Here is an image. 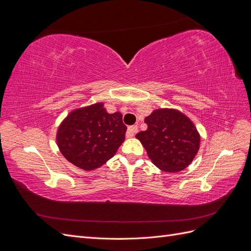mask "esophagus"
Masks as SVG:
<instances>
[{"label": "esophagus", "instance_id": "esophagus-1", "mask_svg": "<svg viewBox=\"0 0 251 251\" xmlns=\"http://www.w3.org/2000/svg\"><path fill=\"white\" fill-rule=\"evenodd\" d=\"M138 132V126H131L127 127V131H126V137L127 138H131L134 136V134H136Z\"/></svg>", "mask_w": 251, "mask_h": 251}]
</instances>
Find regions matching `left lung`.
<instances>
[{
	"label": "left lung",
	"instance_id": "obj_1",
	"mask_svg": "<svg viewBox=\"0 0 251 251\" xmlns=\"http://www.w3.org/2000/svg\"><path fill=\"white\" fill-rule=\"evenodd\" d=\"M144 123L147 131L136 138L158 169L175 173L191 164L200 148V135L191 119L177 110L158 109Z\"/></svg>",
	"mask_w": 251,
	"mask_h": 251
}]
</instances>
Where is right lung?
Segmentation results:
<instances>
[{"instance_id":"right-lung-1","label":"right lung","mask_w":251,"mask_h":251,"mask_svg":"<svg viewBox=\"0 0 251 251\" xmlns=\"http://www.w3.org/2000/svg\"><path fill=\"white\" fill-rule=\"evenodd\" d=\"M126 132L121 113L109 114L103 103L98 102L72 111L60 124L56 141L68 161L92 171L115 155Z\"/></svg>"}]
</instances>
